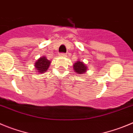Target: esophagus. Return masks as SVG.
<instances>
[{
	"label": "esophagus",
	"instance_id": "34e87169",
	"mask_svg": "<svg viewBox=\"0 0 133 133\" xmlns=\"http://www.w3.org/2000/svg\"><path fill=\"white\" fill-rule=\"evenodd\" d=\"M59 56L62 57H66V55H65V54H64V53H60V54H59Z\"/></svg>",
	"mask_w": 133,
	"mask_h": 133
}]
</instances>
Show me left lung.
Returning <instances> with one entry per match:
<instances>
[{"instance_id": "1", "label": "left lung", "mask_w": 133, "mask_h": 133, "mask_svg": "<svg viewBox=\"0 0 133 133\" xmlns=\"http://www.w3.org/2000/svg\"><path fill=\"white\" fill-rule=\"evenodd\" d=\"M73 67H74V72L80 75L85 74L87 72V71L88 70V68L86 64L80 60L77 61L76 62L74 63Z\"/></svg>"}]
</instances>
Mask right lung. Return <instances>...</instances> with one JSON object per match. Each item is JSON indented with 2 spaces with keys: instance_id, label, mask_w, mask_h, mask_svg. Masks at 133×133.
Returning a JSON list of instances; mask_svg holds the SVG:
<instances>
[{
  "instance_id": "add662e5",
  "label": "right lung",
  "mask_w": 133,
  "mask_h": 133,
  "mask_svg": "<svg viewBox=\"0 0 133 133\" xmlns=\"http://www.w3.org/2000/svg\"><path fill=\"white\" fill-rule=\"evenodd\" d=\"M50 64L51 61L48 60L46 57L43 56L38 58L35 63L34 66L35 68V71L38 74H44L48 69Z\"/></svg>"
}]
</instances>
